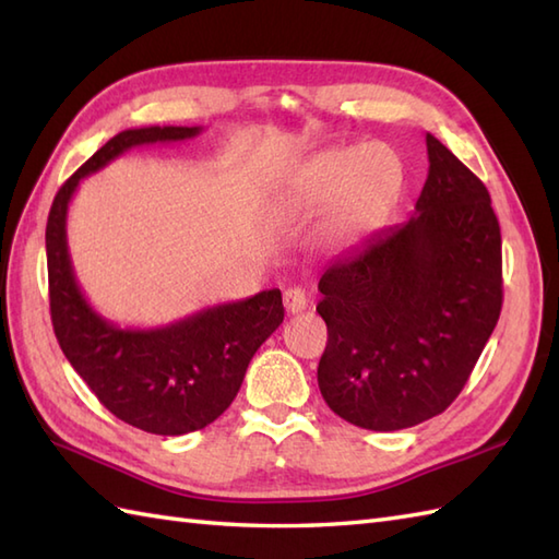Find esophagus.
I'll use <instances>...</instances> for the list:
<instances>
[{"label": "esophagus", "instance_id": "34e87169", "mask_svg": "<svg viewBox=\"0 0 559 559\" xmlns=\"http://www.w3.org/2000/svg\"><path fill=\"white\" fill-rule=\"evenodd\" d=\"M283 305H286L288 314H300L307 307V295L302 288H288L283 293Z\"/></svg>", "mask_w": 559, "mask_h": 559}]
</instances>
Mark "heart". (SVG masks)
Instances as JSON below:
<instances>
[{
    "mask_svg": "<svg viewBox=\"0 0 559 559\" xmlns=\"http://www.w3.org/2000/svg\"><path fill=\"white\" fill-rule=\"evenodd\" d=\"M401 182V160L389 146L338 148L305 165L290 185L288 204L317 209L338 199L326 221V233L334 240H343L370 228L399 194Z\"/></svg>",
    "mask_w": 559,
    "mask_h": 559,
    "instance_id": "obj_1",
    "label": "heart"
}]
</instances>
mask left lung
<instances>
[{
	"instance_id": "8db88e82",
	"label": "left lung",
	"mask_w": 559,
	"mask_h": 559,
	"mask_svg": "<svg viewBox=\"0 0 559 559\" xmlns=\"http://www.w3.org/2000/svg\"><path fill=\"white\" fill-rule=\"evenodd\" d=\"M415 216L379 230L319 278L329 341L317 382L365 430L451 406L502 310V235L485 185L432 134Z\"/></svg>"
}]
</instances>
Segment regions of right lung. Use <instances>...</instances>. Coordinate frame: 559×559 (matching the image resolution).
Returning <instances> with one entry per match:
<instances>
[{"instance_id": "right-lung-1", "label": "right lung", "mask_w": 559, "mask_h": 559, "mask_svg": "<svg viewBox=\"0 0 559 559\" xmlns=\"http://www.w3.org/2000/svg\"><path fill=\"white\" fill-rule=\"evenodd\" d=\"M201 127L127 129L59 187L47 216L50 314L59 348L117 418L153 435H187L213 423L240 391L249 360L283 322L281 290L206 307L158 329H120L83 298L67 247V211L79 182L124 151L192 139Z\"/></svg>"}]
</instances>
